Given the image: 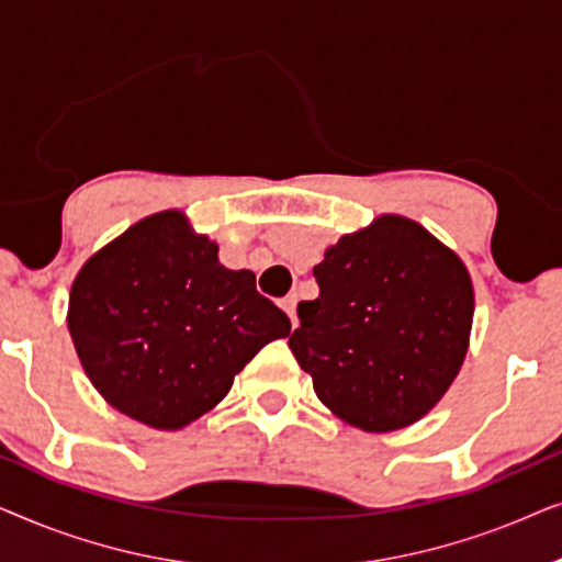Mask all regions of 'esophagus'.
Instances as JSON below:
<instances>
[{
  "label": "esophagus",
  "instance_id": "obj_1",
  "mask_svg": "<svg viewBox=\"0 0 562 562\" xmlns=\"http://www.w3.org/2000/svg\"><path fill=\"white\" fill-rule=\"evenodd\" d=\"M279 306H281L283 312L289 314V319H291V327H296V325H299V319H296V296H294V294L283 296L281 302H279Z\"/></svg>",
  "mask_w": 562,
  "mask_h": 562
}]
</instances>
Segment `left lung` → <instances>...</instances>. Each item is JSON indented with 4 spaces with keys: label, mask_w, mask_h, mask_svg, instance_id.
I'll return each mask as SVG.
<instances>
[{
    "label": "left lung",
    "mask_w": 562,
    "mask_h": 562,
    "mask_svg": "<svg viewBox=\"0 0 562 562\" xmlns=\"http://www.w3.org/2000/svg\"><path fill=\"white\" fill-rule=\"evenodd\" d=\"M319 296L289 337L319 402L363 432L419 422L460 373L473 281L456 250L402 214L342 235L314 266Z\"/></svg>",
    "instance_id": "left-lung-1"
}]
</instances>
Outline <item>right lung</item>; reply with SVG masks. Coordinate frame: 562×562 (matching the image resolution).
Returning a JSON list of instances; mask_svg holds the SVG:
<instances>
[{
  "mask_svg": "<svg viewBox=\"0 0 562 562\" xmlns=\"http://www.w3.org/2000/svg\"><path fill=\"white\" fill-rule=\"evenodd\" d=\"M217 243L181 210L137 220L99 248L68 294V333L91 386L153 429L214 409L256 352L291 333L252 271L220 263Z\"/></svg>",
  "mask_w": 562,
  "mask_h": 562,
  "instance_id": "obj_1",
  "label": "right lung"
}]
</instances>
